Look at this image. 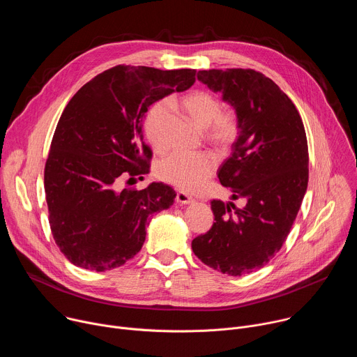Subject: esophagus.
Masks as SVG:
<instances>
[{
  "label": "esophagus",
  "mask_w": 357,
  "mask_h": 357,
  "mask_svg": "<svg viewBox=\"0 0 357 357\" xmlns=\"http://www.w3.org/2000/svg\"><path fill=\"white\" fill-rule=\"evenodd\" d=\"M175 200L179 203V205H190V203H193L195 200L189 196V195H186L185 192H176V197H175Z\"/></svg>",
  "instance_id": "1"
}]
</instances>
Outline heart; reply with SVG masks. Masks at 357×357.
<instances>
[{
	"mask_svg": "<svg viewBox=\"0 0 357 357\" xmlns=\"http://www.w3.org/2000/svg\"><path fill=\"white\" fill-rule=\"evenodd\" d=\"M181 107L200 128H206V139L216 148L226 151L240 134L238 114L223 110L222 100L211 91L195 90L181 98ZM168 114L164 101L152 105L144 117V134L155 149L161 148L160 131ZM216 169V160L209 152H174L161 160L155 167L158 179L183 190H195L205 183Z\"/></svg>",
	"mask_w": 357,
	"mask_h": 357,
	"instance_id": "1",
	"label": "heart"
}]
</instances>
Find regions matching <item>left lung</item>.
<instances>
[{"mask_svg":"<svg viewBox=\"0 0 357 357\" xmlns=\"http://www.w3.org/2000/svg\"><path fill=\"white\" fill-rule=\"evenodd\" d=\"M197 79L220 91L240 119L231 155L219 181L234 203L212 200L213 226L192 240L195 256L229 275L263 268L282 247L308 186V142L291 98L252 69L199 70Z\"/></svg>","mask_w":357,"mask_h":357,"instance_id":"left-lung-1","label":"left lung"}]
</instances>
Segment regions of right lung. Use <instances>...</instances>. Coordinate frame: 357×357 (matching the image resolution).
I'll list each match as a JSON object with an SVG mask.
<instances>
[{
  "instance_id": "1",
  "label": "right lung",
  "mask_w": 357,
  "mask_h": 357,
  "mask_svg": "<svg viewBox=\"0 0 357 357\" xmlns=\"http://www.w3.org/2000/svg\"><path fill=\"white\" fill-rule=\"evenodd\" d=\"M195 75L119 65L70 98L50 142L45 195L52 236L72 264L91 271L126 264L145 241L148 216L174 203L176 193L164 183L116 186L149 171L152 151L142 135L148 107L189 89Z\"/></svg>"
}]
</instances>
